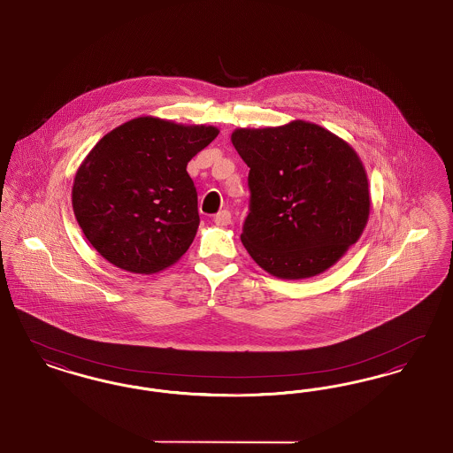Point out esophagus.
Listing matches in <instances>:
<instances>
[{
    "mask_svg": "<svg viewBox=\"0 0 453 453\" xmlns=\"http://www.w3.org/2000/svg\"><path fill=\"white\" fill-rule=\"evenodd\" d=\"M231 212L229 211H220L216 217H214V222L217 226H229L231 224Z\"/></svg>",
    "mask_w": 453,
    "mask_h": 453,
    "instance_id": "esophagus-1",
    "label": "esophagus"
}]
</instances>
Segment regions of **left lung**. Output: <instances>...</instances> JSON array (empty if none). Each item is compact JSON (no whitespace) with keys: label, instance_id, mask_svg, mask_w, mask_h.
<instances>
[{"label":"left lung","instance_id":"left-lung-1","mask_svg":"<svg viewBox=\"0 0 453 453\" xmlns=\"http://www.w3.org/2000/svg\"><path fill=\"white\" fill-rule=\"evenodd\" d=\"M248 165L250 214L241 241L273 277H316L358 241L370 214L365 168L355 150L316 124L236 129Z\"/></svg>","mask_w":453,"mask_h":453}]
</instances>
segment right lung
Here are the masks:
<instances>
[{
	"instance_id": "obj_1",
	"label": "right lung",
	"mask_w": 453,
	"mask_h": 453,
	"mask_svg": "<svg viewBox=\"0 0 453 453\" xmlns=\"http://www.w3.org/2000/svg\"><path fill=\"white\" fill-rule=\"evenodd\" d=\"M219 134L139 117L104 135L78 168L73 211L89 244L132 273L151 275L181 258L200 217L187 165Z\"/></svg>"
}]
</instances>
